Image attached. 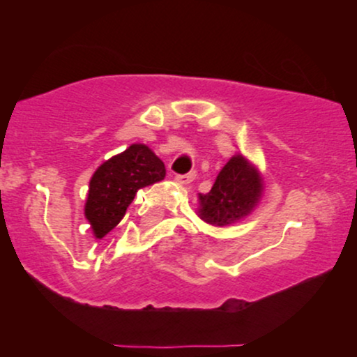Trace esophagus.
I'll use <instances>...</instances> for the list:
<instances>
[{
    "instance_id": "1",
    "label": "esophagus",
    "mask_w": 357,
    "mask_h": 357,
    "mask_svg": "<svg viewBox=\"0 0 357 357\" xmlns=\"http://www.w3.org/2000/svg\"><path fill=\"white\" fill-rule=\"evenodd\" d=\"M195 178H196V171H191V173H188V174H178L174 179L181 184H190L195 181Z\"/></svg>"
}]
</instances>
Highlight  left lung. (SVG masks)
Returning a JSON list of instances; mask_svg holds the SVG:
<instances>
[{
  "instance_id": "left-lung-1",
  "label": "left lung",
  "mask_w": 357,
  "mask_h": 357,
  "mask_svg": "<svg viewBox=\"0 0 357 357\" xmlns=\"http://www.w3.org/2000/svg\"><path fill=\"white\" fill-rule=\"evenodd\" d=\"M260 192L261 181L257 169L241 155H235L220 171L211 190L199 195V216L215 227H227L255 208Z\"/></svg>"
}]
</instances>
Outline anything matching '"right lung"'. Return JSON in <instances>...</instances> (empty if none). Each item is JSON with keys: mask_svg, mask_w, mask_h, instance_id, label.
Listing matches in <instances>:
<instances>
[{"mask_svg": "<svg viewBox=\"0 0 357 357\" xmlns=\"http://www.w3.org/2000/svg\"><path fill=\"white\" fill-rule=\"evenodd\" d=\"M165 162L144 144H132L105 161L90 179L85 216L97 238H102L126 215L137 190L161 181Z\"/></svg>", "mask_w": 357, "mask_h": 357, "instance_id": "right-lung-1", "label": "right lung"}]
</instances>
